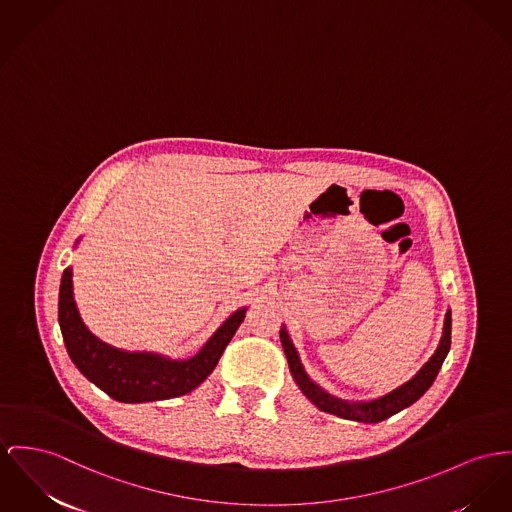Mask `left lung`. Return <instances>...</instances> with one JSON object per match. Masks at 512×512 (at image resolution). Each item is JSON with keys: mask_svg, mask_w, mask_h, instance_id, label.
Listing matches in <instances>:
<instances>
[{"mask_svg": "<svg viewBox=\"0 0 512 512\" xmlns=\"http://www.w3.org/2000/svg\"><path fill=\"white\" fill-rule=\"evenodd\" d=\"M450 330H452V316H450V308H448L444 314L443 336H441L435 353L429 357V361L404 384L394 388L392 392L373 398V400H357V402L341 400L338 396L326 392L322 386H318L307 375V371L301 363L299 351L289 338L285 326H281L279 338H281V345H283L291 375L295 378L297 386L301 388V392L316 408L326 411V413H332V415H338L341 419H351V421H359V423H378L402 409L409 408L413 402H417L429 390V386L435 382V378L443 367L444 359L448 355Z\"/></svg>", "mask_w": 512, "mask_h": 512, "instance_id": "1", "label": "left lung"}]
</instances>
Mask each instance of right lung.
Listing matches in <instances>:
<instances>
[{"mask_svg":"<svg viewBox=\"0 0 512 512\" xmlns=\"http://www.w3.org/2000/svg\"><path fill=\"white\" fill-rule=\"evenodd\" d=\"M71 275V268H66L58 301V322L69 357L81 375L124 404L169 400L198 388L213 373L246 316V307L235 310L202 349L188 359H171L151 351H126L99 340L83 324L73 299Z\"/></svg>","mask_w":512,"mask_h":512,"instance_id":"1","label":"right lung"}]
</instances>
